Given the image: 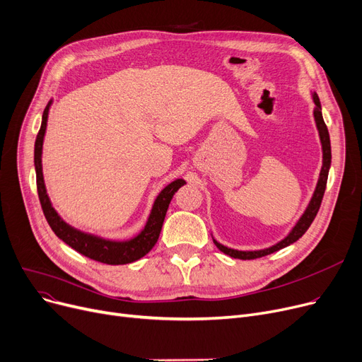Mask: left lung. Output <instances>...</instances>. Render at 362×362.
<instances>
[{
  "instance_id": "1",
  "label": "left lung",
  "mask_w": 362,
  "mask_h": 362,
  "mask_svg": "<svg viewBox=\"0 0 362 362\" xmlns=\"http://www.w3.org/2000/svg\"><path fill=\"white\" fill-rule=\"evenodd\" d=\"M311 95H313V101L315 105L314 119H315V127H317V131H318V135H320L321 151H322V166H321L320 177H318V181H317L315 190H314V194H313L311 200H309L302 216L296 221V223L293 227H291V230L287 233V235L283 240H280L279 243H275L269 247L259 249V250H237V249H231L228 246L221 245L218 240H215V237L212 235L215 246L226 255H228L231 257H237V259H256V257H262V256H267L269 253L277 252L280 249H284V247L290 246L291 243L298 242V240L306 233L309 226H311L314 218L317 216V212L320 209V204H321V200H322V196H324V192H325L327 178H329L330 165H332V146H330L329 129H327V127L324 124V119H322L320 98H318L317 93H311Z\"/></svg>"
}]
</instances>
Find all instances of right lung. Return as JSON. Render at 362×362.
Wrapping results in <instances>:
<instances>
[{
	"mask_svg": "<svg viewBox=\"0 0 362 362\" xmlns=\"http://www.w3.org/2000/svg\"><path fill=\"white\" fill-rule=\"evenodd\" d=\"M53 105V98L48 101L47 107L42 113V122L40 132L37 135L35 141V154H33V163H35V172H37V187H38V196L42 206L44 215L49 223L51 230L54 234L63 240L66 245L79 252L81 255L90 257V259L107 264V265H124L131 264L134 261H139L144 255H147L153 246L156 245L163 221L166 216V211L169 208V203L177 193L180 187H182L185 180L177 178L172 182H169L162 192L156 196L153 202V206L150 209V214L147 216V221L144 223L143 230L135 234L131 238L125 240H113L106 238L101 235H95L91 233L81 231L71 223H67L59 212L53 208L47 188L44 182V174H42V146H44V136L47 131V122H48V113L49 107Z\"/></svg>",
	"mask_w": 362,
	"mask_h": 362,
	"instance_id": "add662e5",
	"label": "right lung"
}]
</instances>
